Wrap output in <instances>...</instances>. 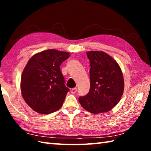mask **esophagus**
Returning a JSON list of instances; mask_svg holds the SVG:
<instances>
[{
  "mask_svg": "<svg viewBox=\"0 0 151 151\" xmlns=\"http://www.w3.org/2000/svg\"><path fill=\"white\" fill-rule=\"evenodd\" d=\"M71 93H73V94H75L76 91H77V88H72L71 89Z\"/></svg>",
  "mask_w": 151,
  "mask_h": 151,
  "instance_id": "1",
  "label": "esophagus"
}]
</instances>
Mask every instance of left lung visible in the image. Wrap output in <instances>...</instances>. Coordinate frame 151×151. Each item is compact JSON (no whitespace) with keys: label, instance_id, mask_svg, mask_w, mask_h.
<instances>
[{"label":"left lung","instance_id":"8db88e82","mask_svg":"<svg viewBox=\"0 0 151 151\" xmlns=\"http://www.w3.org/2000/svg\"><path fill=\"white\" fill-rule=\"evenodd\" d=\"M90 60L91 88L78 98L86 111L93 114L106 112L118 104L124 91V78L119 64L103 51L86 52Z\"/></svg>","mask_w":151,"mask_h":151}]
</instances>
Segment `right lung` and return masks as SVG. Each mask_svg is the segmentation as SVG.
<instances>
[{
  "mask_svg": "<svg viewBox=\"0 0 151 151\" xmlns=\"http://www.w3.org/2000/svg\"><path fill=\"white\" fill-rule=\"evenodd\" d=\"M70 53L48 49L30 58L22 72L20 90L30 108L40 114H50L62 106L69 88L60 66Z\"/></svg>",
  "mask_w": 151,
  "mask_h": 151,
  "instance_id": "obj_1",
  "label": "right lung"
}]
</instances>
